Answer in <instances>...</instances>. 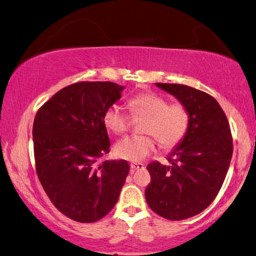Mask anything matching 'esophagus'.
<instances>
[{
  "label": "esophagus",
  "instance_id": "obj_1",
  "mask_svg": "<svg viewBox=\"0 0 256 256\" xmlns=\"http://www.w3.org/2000/svg\"><path fill=\"white\" fill-rule=\"evenodd\" d=\"M145 166L143 164L140 162H132L130 164V169L132 172H135V170H138V169H143Z\"/></svg>",
  "mask_w": 256,
  "mask_h": 256
}]
</instances>
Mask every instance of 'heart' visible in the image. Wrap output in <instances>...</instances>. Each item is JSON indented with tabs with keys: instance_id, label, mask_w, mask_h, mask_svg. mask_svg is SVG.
Here are the masks:
<instances>
[{
	"instance_id": "b5f03b06",
	"label": "heart",
	"mask_w": 256,
	"mask_h": 256,
	"mask_svg": "<svg viewBox=\"0 0 256 256\" xmlns=\"http://www.w3.org/2000/svg\"><path fill=\"white\" fill-rule=\"evenodd\" d=\"M129 110L134 118H145L142 130L148 135L127 136L114 146L118 158L138 162L156 148V140L164 148L178 146L186 138L191 124V116L182 103H169L166 97L148 92L134 96L129 100ZM121 106L113 104L103 116L105 127L120 135L130 128L132 117Z\"/></svg>"
}]
</instances>
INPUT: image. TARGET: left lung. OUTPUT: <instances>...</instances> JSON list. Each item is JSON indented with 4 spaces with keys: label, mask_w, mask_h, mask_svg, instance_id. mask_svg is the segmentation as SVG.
I'll use <instances>...</instances> for the list:
<instances>
[{
    "label": "left lung",
    "mask_w": 256,
    "mask_h": 256,
    "mask_svg": "<svg viewBox=\"0 0 256 256\" xmlns=\"http://www.w3.org/2000/svg\"><path fill=\"white\" fill-rule=\"evenodd\" d=\"M156 84L186 106L191 124L168 158L169 166L159 161L148 164L151 182L145 199L161 218L180 221L202 213L216 198L232 158V136L214 97L184 84Z\"/></svg>",
    "instance_id": "left-lung-1"
}]
</instances>
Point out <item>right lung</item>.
Here are the masks:
<instances>
[{
	"label": "right lung",
	"mask_w": 256,
	"mask_h": 256,
	"mask_svg": "<svg viewBox=\"0 0 256 256\" xmlns=\"http://www.w3.org/2000/svg\"><path fill=\"white\" fill-rule=\"evenodd\" d=\"M124 87L82 81L54 94L33 124L38 178L51 202L73 221L92 223L112 210L129 172L126 160H103L110 140L106 108Z\"/></svg>",
	"instance_id": "add662e5"
}]
</instances>
